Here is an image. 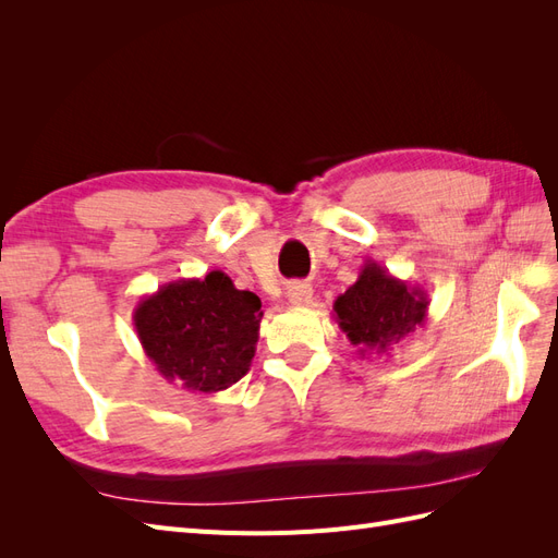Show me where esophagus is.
Instances as JSON below:
<instances>
[{
    "label": "esophagus",
    "instance_id": "34e87169",
    "mask_svg": "<svg viewBox=\"0 0 558 558\" xmlns=\"http://www.w3.org/2000/svg\"><path fill=\"white\" fill-rule=\"evenodd\" d=\"M286 295H289V302H291V305H295V307H307V305H312V295H314V291H312V286H310V283H300V281H295V283H291V286H289V291H286Z\"/></svg>",
    "mask_w": 558,
    "mask_h": 558
}]
</instances>
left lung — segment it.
<instances>
[{
	"label": "left lung",
	"instance_id": "left-lung-1",
	"mask_svg": "<svg viewBox=\"0 0 558 558\" xmlns=\"http://www.w3.org/2000/svg\"><path fill=\"white\" fill-rule=\"evenodd\" d=\"M430 300L424 289L393 277L379 263L367 260L359 279L337 295L335 320L347 332L359 356H388L396 344L426 324Z\"/></svg>",
	"mask_w": 558,
	"mask_h": 558
}]
</instances>
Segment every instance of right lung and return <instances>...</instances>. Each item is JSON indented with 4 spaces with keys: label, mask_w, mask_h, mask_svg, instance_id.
<instances>
[{
    "label": "right lung",
    "mask_w": 558,
    "mask_h": 558,
    "mask_svg": "<svg viewBox=\"0 0 558 558\" xmlns=\"http://www.w3.org/2000/svg\"><path fill=\"white\" fill-rule=\"evenodd\" d=\"M260 318V298L218 269L160 286L132 314L148 361L193 393L223 391L248 373Z\"/></svg>",
    "instance_id": "right-lung-1"
}]
</instances>
